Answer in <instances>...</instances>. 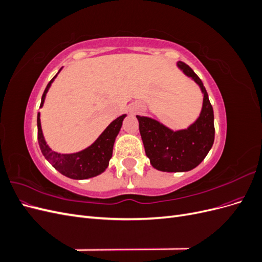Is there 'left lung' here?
<instances>
[{"mask_svg": "<svg viewBox=\"0 0 262 262\" xmlns=\"http://www.w3.org/2000/svg\"><path fill=\"white\" fill-rule=\"evenodd\" d=\"M177 67L199 85L203 94L200 116L187 129L172 131L155 119L137 116L145 154L150 165L161 171H189L195 168L208 155L214 142V114L202 81L186 63Z\"/></svg>", "mask_w": 262, "mask_h": 262, "instance_id": "obj_1", "label": "left lung"}]
</instances>
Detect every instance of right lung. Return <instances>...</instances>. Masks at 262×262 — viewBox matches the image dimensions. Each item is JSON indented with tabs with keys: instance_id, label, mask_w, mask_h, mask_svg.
Listing matches in <instances>:
<instances>
[{
	"instance_id": "right-lung-1",
	"label": "right lung",
	"mask_w": 262,
	"mask_h": 262,
	"mask_svg": "<svg viewBox=\"0 0 262 262\" xmlns=\"http://www.w3.org/2000/svg\"><path fill=\"white\" fill-rule=\"evenodd\" d=\"M62 68L59 70V72ZM59 72L47 85L46 90L41 97L40 108L43 106L46 95L48 93L52 82L57 77ZM126 115H122L110 123L104 130L97 140L94 143L86 147L83 150L72 154H61L52 150L43 138L41 123H40V114L37 116V126H38V143L40 146L41 153L45 158L48 161L53 167L57 169L62 175H64L72 179H87L92 178L104 172L109 165L110 158L113 156V148L115 144V140L118 136L119 131L121 129L122 121Z\"/></svg>"
}]
</instances>
